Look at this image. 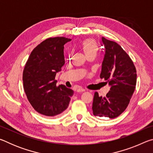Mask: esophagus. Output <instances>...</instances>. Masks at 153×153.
Wrapping results in <instances>:
<instances>
[{"mask_svg":"<svg viewBox=\"0 0 153 153\" xmlns=\"http://www.w3.org/2000/svg\"><path fill=\"white\" fill-rule=\"evenodd\" d=\"M76 91L78 92H84L85 90L84 88H77L76 89Z\"/></svg>","mask_w":153,"mask_h":153,"instance_id":"34e87169","label":"esophagus"}]
</instances>
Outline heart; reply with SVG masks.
Instances as JSON below:
<instances>
[{
    "label": "heart",
    "instance_id": "heart-1",
    "mask_svg": "<svg viewBox=\"0 0 153 153\" xmlns=\"http://www.w3.org/2000/svg\"><path fill=\"white\" fill-rule=\"evenodd\" d=\"M81 46L86 56L90 54H97L98 51V45L93 39L84 40L82 42Z\"/></svg>",
    "mask_w": 153,
    "mask_h": 153
}]
</instances>
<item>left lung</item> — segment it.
Here are the masks:
<instances>
[{
  "label": "left lung",
  "mask_w": 153,
  "mask_h": 153,
  "mask_svg": "<svg viewBox=\"0 0 153 153\" xmlns=\"http://www.w3.org/2000/svg\"><path fill=\"white\" fill-rule=\"evenodd\" d=\"M105 56L100 77L108 83L110 91L102 97L94 93L93 114L100 117L113 119L128 107L136 84V69L133 61L117 42L102 38Z\"/></svg>",
  "instance_id": "obj_1"
}]
</instances>
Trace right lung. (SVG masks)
<instances>
[{
  "label": "right lung",
  "mask_w": 153,
  "mask_h": 153,
  "mask_svg": "<svg viewBox=\"0 0 153 153\" xmlns=\"http://www.w3.org/2000/svg\"><path fill=\"white\" fill-rule=\"evenodd\" d=\"M65 37L49 38L32 51L23 72L24 88L31 105L42 115L53 117L68 107L74 91L56 86V74L65 64Z\"/></svg>",
  "instance_id": "obj_1"
}]
</instances>
